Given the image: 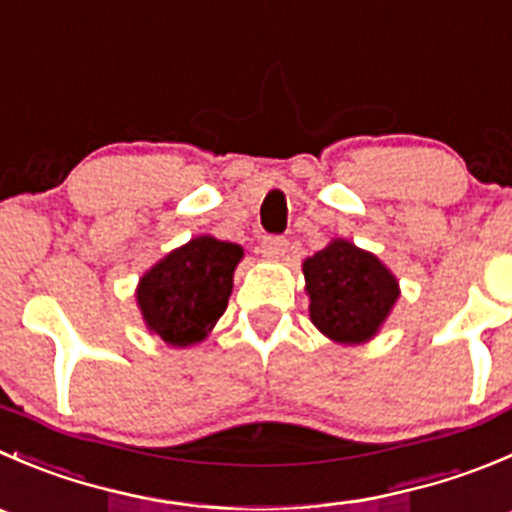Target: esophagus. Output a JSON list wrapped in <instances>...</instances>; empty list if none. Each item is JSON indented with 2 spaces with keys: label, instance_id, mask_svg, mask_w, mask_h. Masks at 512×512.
Segmentation results:
<instances>
[{
  "label": "esophagus",
  "instance_id": "34e87169",
  "mask_svg": "<svg viewBox=\"0 0 512 512\" xmlns=\"http://www.w3.org/2000/svg\"><path fill=\"white\" fill-rule=\"evenodd\" d=\"M287 245H290V242H287L285 237H262L260 252L267 260H280V257H285Z\"/></svg>",
  "mask_w": 512,
  "mask_h": 512
}]
</instances>
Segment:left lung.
Masks as SVG:
<instances>
[{
	"mask_svg": "<svg viewBox=\"0 0 512 512\" xmlns=\"http://www.w3.org/2000/svg\"><path fill=\"white\" fill-rule=\"evenodd\" d=\"M310 320L337 345H362L382 330L400 297V282L385 262L355 242H327L302 262Z\"/></svg>",
	"mask_w": 512,
	"mask_h": 512,
	"instance_id": "1",
	"label": "left lung"
}]
</instances>
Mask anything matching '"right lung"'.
<instances>
[{
	"label": "right lung",
	"instance_id": "1",
	"mask_svg": "<svg viewBox=\"0 0 512 512\" xmlns=\"http://www.w3.org/2000/svg\"><path fill=\"white\" fill-rule=\"evenodd\" d=\"M242 257L240 245L212 235H197L167 252L137 282V307L147 330L170 347L205 340L227 310Z\"/></svg>",
	"mask_w": 512,
	"mask_h": 512
}]
</instances>
